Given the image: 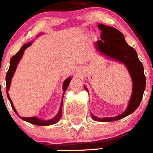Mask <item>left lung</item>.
I'll list each match as a JSON object with an SVG mask.
<instances>
[{"label":"left lung","instance_id":"8db88e82","mask_svg":"<svg viewBox=\"0 0 153 153\" xmlns=\"http://www.w3.org/2000/svg\"><path fill=\"white\" fill-rule=\"evenodd\" d=\"M99 29L102 31L100 40L97 42V49L109 57L124 63L128 68L133 83L132 97L126 111L116 117L98 118L92 115V118L99 122H112L127 117L140 106L146 88V76L143 63L138 58L134 48L129 47L126 42L124 36L114 27L99 24ZM86 90L87 89L85 87Z\"/></svg>","mask_w":153,"mask_h":153}]
</instances>
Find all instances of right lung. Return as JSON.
<instances>
[{
	"label": "right lung",
	"instance_id": "add662e5",
	"mask_svg": "<svg viewBox=\"0 0 153 153\" xmlns=\"http://www.w3.org/2000/svg\"><path fill=\"white\" fill-rule=\"evenodd\" d=\"M32 44V43H27V44H25L23 45V47H21V50L18 51V52L16 53L14 56H12L10 58V67H9V70L7 72L6 74V86H7V89H6V91H7V98L10 101V104H11V106L13 108V111L17 113V111H16V109H14L13 107V105L12 103V101L10 98V96H9V93H8V90H9V88H10V81H11V78L13 76V74L15 72V70L17 68V63L18 62L20 61V60L21 59L22 57L23 54H24V51L29 47ZM71 80V78H68L66 80L64 81V83L63 84V91H66V90L67 89L68 87L69 84H70V82ZM62 106H63V102L61 103V106H60V112L58 113L57 116L56 117H54L53 119L51 120H47V121H44V120H39V119L36 118V117H29V118H25V117H21L20 116H18L19 117H21L22 120H25L27 122L30 123L31 124H34V125L36 126H49V125H52V124H54L56 123H57L59 120H60L62 117Z\"/></svg>",
	"mask_w": 153,
	"mask_h": 153
}]
</instances>
